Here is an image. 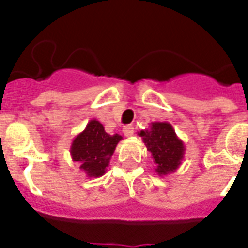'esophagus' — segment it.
Instances as JSON below:
<instances>
[{
	"label": "esophagus",
	"instance_id": "esophagus-1",
	"mask_svg": "<svg viewBox=\"0 0 248 248\" xmlns=\"http://www.w3.org/2000/svg\"><path fill=\"white\" fill-rule=\"evenodd\" d=\"M123 133H124V135H125V137H131V135L134 134V126L133 125L124 126V129H123Z\"/></svg>",
	"mask_w": 248,
	"mask_h": 248
}]
</instances>
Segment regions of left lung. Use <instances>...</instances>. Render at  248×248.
<instances>
[{"instance_id": "8db88e82", "label": "left lung", "mask_w": 248, "mask_h": 248, "mask_svg": "<svg viewBox=\"0 0 248 248\" xmlns=\"http://www.w3.org/2000/svg\"><path fill=\"white\" fill-rule=\"evenodd\" d=\"M151 157L156 164L155 172L159 176L172 174L181 165L185 155V145L168 122L151 123L148 129L139 133Z\"/></svg>"}]
</instances>
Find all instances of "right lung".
<instances>
[{
	"instance_id": "add662e5",
	"label": "right lung",
	"mask_w": 248,
	"mask_h": 248,
	"mask_svg": "<svg viewBox=\"0 0 248 248\" xmlns=\"http://www.w3.org/2000/svg\"><path fill=\"white\" fill-rule=\"evenodd\" d=\"M122 139L119 134H108L97 119L89 120L84 130L77 135L72 143V160L79 164V169L87 177L103 176Z\"/></svg>"
}]
</instances>
